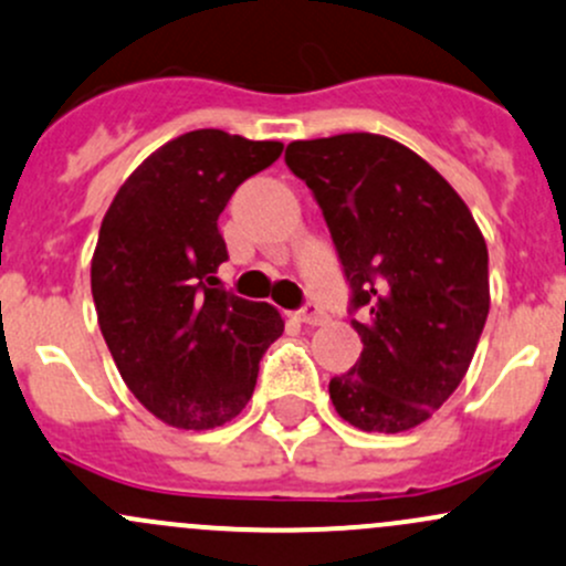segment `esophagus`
<instances>
[{
	"label": "esophagus",
	"instance_id": "34e87169",
	"mask_svg": "<svg viewBox=\"0 0 566 566\" xmlns=\"http://www.w3.org/2000/svg\"><path fill=\"white\" fill-rule=\"evenodd\" d=\"M298 319L306 325H323L328 323V314H325L317 303H306V306L298 308Z\"/></svg>",
	"mask_w": 566,
	"mask_h": 566
}]
</instances>
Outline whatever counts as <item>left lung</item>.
I'll list each match as a JSON object with an SVG mask.
<instances>
[{"label":"left lung","mask_w":566,"mask_h":566,"mask_svg":"<svg viewBox=\"0 0 566 566\" xmlns=\"http://www.w3.org/2000/svg\"><path fill=\"white\" fill-rule=\"evenodd\" d=\"M284 163L323 208L363 353L328 390L360 431L426 423L461 385L488 306L472 211L426 159L371 133L295 140Z\"/></svg>","instance_id":"left-lung-1"}]
</instances>
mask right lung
Masks as SVG:
<instances>
[{
  "label": "right lung",
  "instance_id": "1",
  "mask_svg": "<svg viewBox=\"0 0 566 566\" xmlns=\"http://www.w3.org/2000/svg\"><path fill=\"white\" fill-rule=\"evenodd\" d=\"M282 148L195 129L157 148L105 213L92 260L99 331L127 388L168 426L233 420L282 336L276 308L238 298L213 276L228 260L219 213Z\"/></svg>",
  "mask_w": 566,
  "mask_h": 566
}]
</instances>
